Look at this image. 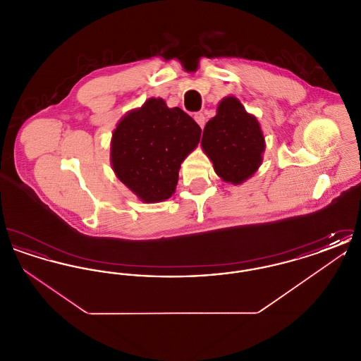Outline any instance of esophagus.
Returning a JSON list of instances; mask_svg holds the SVG:
<instances>
[{
	"instance_id": "34e87169",
	"label": "esophagus",
	"mask_w": 361,
	"mask_h": 361,
	"mask_svg": "<svg viewBox=\"0 0 361 361\" xmlns=\"http://www.w3.org/2000/svg\"><path fill=\"white\" fill-rule=\"evenodd\" d=\"M195 121L196 123L203 128L204 127V124H206V116H204V114H202V112H197V114H195Z\"/></svg>"
}]
</instances>
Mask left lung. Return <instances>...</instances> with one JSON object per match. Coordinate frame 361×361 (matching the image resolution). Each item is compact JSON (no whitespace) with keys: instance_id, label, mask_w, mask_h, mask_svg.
Returning <instances> with one entry per match:
<instances>
[{"instance_id":"left-lung-1","label":"left lung","mask_w":361,"mask_h":361,"mask_svg":"<svg viewBox=\"0 0 361 361\" xmlns=\"http://www.w3.org/2000/svg\"><path fill=\"white\" fill-rule=\"evenodd\" d=\"M202 147L215 173L226 183L238 185L257 172L265 139L256 116L230 96L219 103L216 115L207 123Z\"/></svg>"}]
</instances>
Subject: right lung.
<instances>
[{
  "mask_svg": "<svg viewBox=\"0 0 361 361\" xmlns=\"http://www.w3.org/2000/svg\"><path fill=\"white\" fill-rule=\"evenodd\" d=\"M202 128L178 106L149 99L121 119L111 140V165L145 203L172 196L181 162L197 146Z\"/></svg>",
  "mask_w": 361,
  "mask_h": 361,
  "instance_id": "1",
  "label": "right lung"
}]
</instances>
